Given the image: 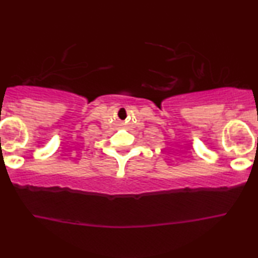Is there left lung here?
<instances>
[{
	"label": "left lung",
	"mask_w": 258,
	"mask_h": 258,
	"mask_svg": "<svg viewBox=\"0 0 258 258\" xmlns=\"http://www.w3.org/2000/svg\"><path fill=\"white\" fill-rule=\"evenodd\" d=\"M257 146H258V138H257Z\"/></svg>",
	"instance_id": "obj_1"
}]
</instances>
